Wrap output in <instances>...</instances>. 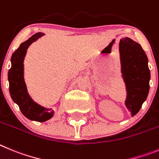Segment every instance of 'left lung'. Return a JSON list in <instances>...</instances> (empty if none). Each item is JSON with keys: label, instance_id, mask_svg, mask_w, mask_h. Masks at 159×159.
I'll use <instances>...</instances> for the list:
<instances>
[{"label": "left lung", "instance_id": "1", "mask_svg": "<svg viewBox=\"0 0 159 159\" xmlns=\"http://www.w3.org/2000/svg\"><path fill=\"white\" fill-rule=\"evenodd\" d=\"M121 72L127 89L125 105L132 116L140 110L149 93L151 73L142 47L130 38L120 42Z\"/></svg>", "mask_w": 159, "mask_h": 159}]
</instances>
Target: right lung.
<instances>
[{"label":"right lung","instance_id":"add662e5","mask_svg":"<svg viewBox=\"0 0 159 159\" xmlns=\"http://www.w3.org/2000/svg\"><path fill=\"white\" fill-rule=\"evenodd\" d=\"M44 34L39 32L20 45L11 58L12 66L8 70L9 92L12 101L16 103L23 115L31 120L44 122L53 116L54 111L34 102L27 91L24 79V59L30 45Z\"/></svg>","mask_w":159,"mask_h":159}]
</instances>
